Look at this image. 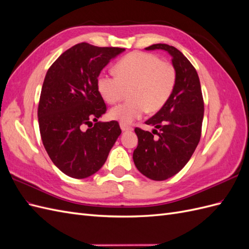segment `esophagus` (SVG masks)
I'll use <instances>...</instances> for the list:
<instances>
[{
    "label": "esophagus",
    "instance_id": "obj_1",
    "mask_svg": "<svg viewBox=\"0 0 249 249\" xmlns=\"http://www.w3.org/2000/svg\"><path fill=\"white\" fill-rule=\"evenodd\" d=\"M120 127H122V130L124 132V131H131L133 127L127 125V124H120Z\"/></svg>",
    "mask_w": 249,
    "mask_h": 249
}]
</instances>
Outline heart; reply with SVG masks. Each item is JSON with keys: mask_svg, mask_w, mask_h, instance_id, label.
<instances>
[{"mask_svg": "<svg viewBox=\"0 0 249 249\" xmlns=\"http://www.w3.org/2000/svg\"><path fill=\"white\" fill-rule=\"evenodd\" d=\"M116 76L101 73L96 87L104 101L115 104L130 89V101L110 110L109 116L120 124H130L146 111L162 109L177 83V71L170 62L145 52H132L115 64Z\"/></svg>", "mask_w": 249, "mask_h": 249, "instance_id": "b5f03b06", "label": "heart"}]
</instances>
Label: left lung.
<instances>
[{
    "label": "left lung",
    "instance_id": "left-lung-1",
    "mask_svg": "<svg viewBox=\"0 0 249 249\" xmlns=\"http://www.w3.org/2000/svg\"><path fill=\"white\" fill-rule=\"evenodd\" d=\"M145 49L169 53L177 71V83L165 106L145 122L146 124L155 125L159 132L135 129L138 146L134 150L133 160L143 176L154 180H164L185 166L198 144L203 99L196 70L178 49L165 43ZM155 133L157 138L153 137Z\"/></svg>",
    "mask_w": 249,
    "mask_h": 249
}]
</instances>
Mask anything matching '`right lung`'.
<instances>
[{
  "label": "right lung",
  "instance_id": "right-lung-1",
  "mask_svg": "<svg viewBox=\"0 0 249 249\" xmlns=\"http://www.w3.org/2000/svg\"><path fill=\"white\" fill-rule=\"evenodd\" d=\"M124 51L81 42L60 55L47 71L37 111L40 136L53 163L71 178H85L99 171L122 133L115 120H97L107 106L96 80Z\"/></svg>",
  "mask_w": 249,
  "mask_h": 249
}]
</instances>
